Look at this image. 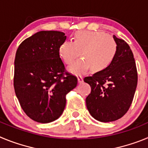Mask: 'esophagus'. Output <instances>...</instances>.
Masks as SVG:
<instances>
[{"label": "esophagus", "mask_w": 148, "mask_h": 148, "mask_svg": "<svg viewBox=\"0 0 148 148\" xmlns=\"http://www.w3.org/2000/svg\"><path fill=\"white\" fill-rule=\"evenodd\" d=\"M77 78H78V83H82V82H83V78H82V76H78Z\"/></svg>", "instance_id": "esophagus-1"}]
</instances>
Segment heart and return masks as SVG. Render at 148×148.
<instances>
[{"instance_id":"obj_1","label":"heart","mask_w":148,"mask_h":148,"mask_svg":"<svg viewBox=\"0 0 148 148\" xmlns=\"http://www.w3.org/2000/svg\"><path fill=\"white\" fill-rule=\"evenodd\" d=\"M118 46L108 34L101 31H79L74 35V40L64 41L59 47V54L64 62L71 64L81 53L82 58L69 66L68 70L76 75L85 74L90 68L99 73L109 67L116 58Z\"/></svg>"}]
</instances>
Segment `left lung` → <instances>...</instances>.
<instances>
[{"instance_id": "left-lung-1", "label": "left lung", "mask_w": 148, "mask_h": 148, "mask_svg": "<svg viewBox=\"0 0 148 148\" xmlns=\"http://www.w3.org/2000/svg\"><path fill=\"white\" fill-rule=\"evenodd\" d=\"M118 46L116 58L102 72L84 78L91 87L86 98L90 115L102 122L121 118L130 108L138 82L136 66L130 46L113 35Z\"/></svg>"}]
</instances>
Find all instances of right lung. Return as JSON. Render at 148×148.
Masks as SVG:
<instances>
[{
    "label": "right lung",
    "instance_id": "right-lung-1",
    "mask_svg": "<svg viewBox=\"0 0 148 148\" xmlns=\"http://www.w3.org/2000/svg\"><path fill=\"white\" fill-rule=\"evenodd\" d=\"M66 38L62 32L40 31L25 39L17 49L15 92L24 113L37 122L59 118L66 94L78 83L60 58L59 47Z\"/></svg>",
    "mask_w": 148,
    "mask_h": 148
}]
</instances>
